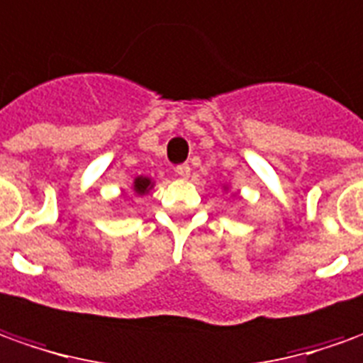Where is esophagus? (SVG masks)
I'll list each match as a JSON object with an SVG mask.
<instances>
[{"instance_id":"esophagus-1","label":"esophagus","mask_w":363,"mask_h":363,"mask_svg":"<svg viewBox=\"0 0 363 363\" xmlns=\"http://www.w3.org/2000/svg\"><path fill=\"white\" fill-rule=\"evenodd\" d=\"M189 172H191V169H189V165L187 164H182L176 167V174L179 177H184V179H186V177H189Z\"/></svg>"}]
</instances>
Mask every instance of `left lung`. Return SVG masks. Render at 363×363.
<instances>
[{
    "mask_svg": "<svg viewBox=\"0 0 363 363\" xmlns=\"http://www.w3.org/2000/svg\"><path fill=\"white\" fill-rule=\"evenodd\" d=\"M223 189H228V187H225V186H223Z\"/></svg>",
    "mask_w": 363,
    "mask_h": 363,
    "instance_id": "left-lung-1",
    "label": "left lung"
}]
</instances>
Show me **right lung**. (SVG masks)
<instances>
[{"label": "right lung", "mask_w": 363, "mask_h": 363, "mask_svg": "<svg viewBox=\"0 0 363 363\" xmlns=\"http://www.w3.org/2000/svg\"><path fill=\"white\" fill-rule=\"evenodd\" d=\"M152 187H153L152 177L138 176L135 179H133V186H131V189H133V196H145Z\"/></svg>", "instance_id": "add662e5"}]
</instances>
